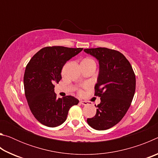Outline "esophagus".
I'll use <instances>...</instances> for the list:
<instances>
[{"label":"esophagus","instance_id":"esophagus-1","mask_svg":"<svg viewBox=\"0 0 158 158\" xmlns=\"http://www.w3.org/2000/svg\"><path fill=\"white\" fill-rule=\"evenodd\" d=\"M80 103H81V105H89V102H88L84 101V100L80 101Z\"/></svg>","mask_w":158,"mask_h":158}]
</instances>
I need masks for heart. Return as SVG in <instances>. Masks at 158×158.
Listing matches in <instances>:
<instances>
[{"mask_svg":"<svg viewBox=\"0 0 158 158\" xmlns=\"http://www.w3.org/2000/svg\"><path fill=\"white\" fill-rule=\"evenodd\" d=\"M81 63H94L95 64V61L93 59L91 58H84V60H82ZM83 92L81 90H79V94H81Z\"/></svg>","mask_w":158,"mask_h":158,"instance_id":"b5f03b06","label":"heart"}]
</instances>
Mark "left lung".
I'll return each instance as SVG.
<instances>
[{
	"label": "left lung",
	"mask_w": 158,
	"mask_h": 158,
	"mask_svg": "<svg viewBox=\"0 0 158 158\" xmlns=\"http://www.w3.org/2000/svg\"><path fill=\"white\" fill-rule=\"evenodd\" d=\"M99 61L100 72L95 95L100 98L94 117L88 118L97 130L109 129L121 121L132 103L136 89L135 74L129 61L118 51L105 47L85 49Z\"/></svg>",
	"instance_id": "left-lung-1"
}]
</instances>
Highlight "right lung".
Segmentation results:
<instances>
[{"label": "right lung", "mask_w": 158, "mask_h": 158, "mask_svg": "<svg viewBox=\"0 0 158 158\" xmlns=\"http://www.w3.org/2000/svg\"><path fill=\"white\" fill-rule=\"evenodd\" d=\"M83 48L47 47L35 54L26 67L23 84L29 108L42 125L54 127L65 121L72 106L79 100L71 95L56 98L54 84L60 81L61 70L67 61Z\"/></svg>", "instance_id": "1"}]
</instances>
